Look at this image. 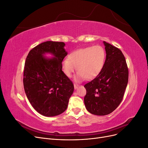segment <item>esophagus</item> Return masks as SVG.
<instances>
[{"mask_svg": "<svg viewBox=\"0 0 148 148\" xmlns=\"http://www.w3.org/2000/svg\"><path fill=\"white\" fill-rule=\"evenodd\" d=\"M78 86H79V85L78 84H74V88H75V89H77Z\"/></svg>", "mask_w": 148, "mask_h": 148, "instance_id": "esophagus-1", "label": "esophagus"}]
</instances>
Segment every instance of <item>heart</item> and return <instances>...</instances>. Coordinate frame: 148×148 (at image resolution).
I'll return each mask as SVG.
<instances>
[{"instance_id": "1", "label": "heart", "mask_w": 148, "mask_h": 148, "mask_svg": "<svg viewBox=\"0 0 148 148\" xmlns=\"http://www.w3.org/2000/svg\"><path fill=\"white\" fill-rule=\"evenodd\" d=\"M106 57L104 48L101 46L79 49L70 53L69 59L62 62V67L67 77H71L74 71H78L76 81L85 78L91 79L99 75L104 68Z\"/></svg>"}]
</instances>
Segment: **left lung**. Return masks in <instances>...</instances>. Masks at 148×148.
Instances as JSON below:
<instances>
[{"instance_id": "8db88e82", "label": "left lung", "mask_w": 148, "mask_h": 148, "mask_svg": "<svg viewBox=\"0 0 148 148\" xmlns=\"http://www.w3.org/2000/svg\"><path fill=\"white\" fill-rule=\"evenodd\" d=\"M106 52L104 68L84 87V102L87 110L96 115H106L117 109L122 102L128 81L125 58L119 49L103 41Z\"/></svg>"}]
</instances>
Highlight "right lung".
<instances>
[{"mask_svg":"<svg viewBox=\"0 0 148 148\" xmlns=\"http://www.w3.org/2000/svg\"><path fill=\"white\" fill-rule=\"evenodd\" d=\"M63 42L46 41L29 51L23 75L24 89L30 104L46 117L60 115L66 109L74 91L71 80L62 71L67 55ZM50 53L53 58H46Z\"/></svg>","mask_w":148,"mask_h":148,"instance_id":"1","label":"right lung"}]
</instances>
